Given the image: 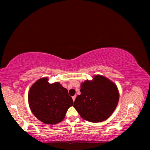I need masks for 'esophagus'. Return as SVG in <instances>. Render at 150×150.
I'll return each instance as SVG.
<instances>
[{
    "instance_id": "1",
    "label": "esophagus",
    "mask_w": 150,
    "mask_h": 150,
    "mask_svg": "<svg viewBox=\"0 0 150 150\" xmlns=\"http://www.w3.org/2000/svg\"><path fill=\"white\" fill-rule=\"evenodd\" d=\"M75 98H76V95H75V96H73V97H72V98H73V102H74V101L75 100Z\"/></svg>"
}]
</instances>
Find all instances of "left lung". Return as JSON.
<instances>
[{"label":"left lung","mask_w":150,"mask_h":150,"mask_svg":"<svg viewBox=\"0 0 150 150\" xmlns=\"http://www.w3.org/2000/svg\"><path fill=\"white\" fill-rule=\"evenodd\" d=\"M81 93L76 97L73 107L82 119L91 122L108 119L119 100L116 84L100 75L93 76L91 81L82 82Z\"/></svg>","instance_id":"obj_1"}]
</instances>
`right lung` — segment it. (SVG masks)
Here are the masks:
<instances>
[{"mask_svg":"<svg viewBox=\"0 0 150 150\" xmlns=\"http://www.w3.org/2000/svg\"><path fill=\"white\" fill-rule=\"evenodd\" d=\"M28 103L37 119L45 124H55L64 119L73 101L67 89L59 82L50 84L48 78L42 77L31 86Z\"/></svg>","mask_w":150,"mask_h":150,"instance_id":"1","label":"right lung"}]
</instances>
